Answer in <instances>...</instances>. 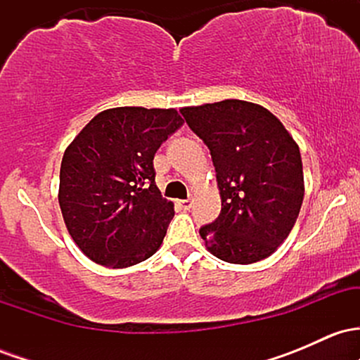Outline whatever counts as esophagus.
Wrapping results in <instances>:
<instances>
[{"instance_id": "1", "label": "esophagus", "mask_w": 360, "mask_h": 360, "mask_svg": "<svg viewBox=\"0 0 360 360\" xmlns=\"http://www.w3.org/2000/svg\"><path fill=\"white\" fill-rule=\"evenodd\" d=\"M177 205H179L181 210H184V212H188V210L193 206V201H191V200H181V201H177Z\"/></svg>"}]
</instances>
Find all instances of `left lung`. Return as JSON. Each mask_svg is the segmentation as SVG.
Here are the masks:
<instances>
[{"mask_svg":"<svg viewBox=\"0 0 360 360\" xmlns=\"http://www.w3.org/2000/svg\"><path fill=\"white\" fill-rule=\"evenodd\" d=\"M210 148L221 212L200 229L213 255L252 264L288 238L304 196L300 147L269 110L240 100L179 110Z\"/></svg>","mask_w":360,"mask_h":360,"instance_id":"8db88e82","label":"left lung"}]
</instances>
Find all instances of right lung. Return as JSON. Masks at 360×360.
I'll return each mask as SVG.
<instances>
[{
    "label": "right lung",
    "instance_id": "add662e5",
    "mask_svg": "<svg viewBox=\"0 0 360 360\" xmlns=\"http://www.w3.org/2000/svg\"><path fill=\"white\" fill-rule=\"evenodd\" d=\"M176 110L101 111L65 148L59 205L72 240L91 260L122 269L155 254L174 205L155 186L154 155L183 127Z\"/></svg>",
    "mask_w": 360,
    "mask_h": 360
}]
</instances>
